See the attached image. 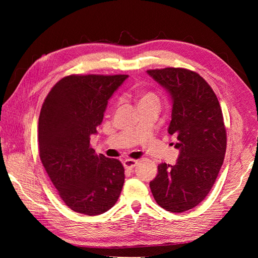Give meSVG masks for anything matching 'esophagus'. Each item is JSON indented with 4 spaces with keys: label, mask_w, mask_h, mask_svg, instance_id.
Segmentation results:
<instances>
[{
    "label": "esophagus",
    "mask_w": 258,
    "mask_h": 258,
    "mask_svg": "<svg viewBox=\"0 0 258 258\" xmlns=\"http://www.w3.org/2000/svg\"><path fill=\"white\" fill-rule=\"evenodd\" d=\"M137 163H138V161L135 160V159H126L123 161V167L126 169L132 170L137 166Z\"/></svg>",
    "instance_id": "esophagus-1"
}]
</instances>
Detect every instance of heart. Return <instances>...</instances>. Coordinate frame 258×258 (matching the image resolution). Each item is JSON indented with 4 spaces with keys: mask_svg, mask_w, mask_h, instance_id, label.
<instances>
[{
    "mask_svg": "<svg viewBox=\"0 0 258 258\" xmlns=\"http://www.w3.org/2000/svg\"><path fill=\"white\" fill-rule=\"evenodd\" d=\"M136 101L139 107L148 103H158V98L151 91H138L136 92Z\"/></svg>",
    "mask_w": 258,
    "mask_h": 258,
    "instance_id": "heart-1",
    "label": "heart"
}]
</instances>
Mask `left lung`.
<instances>
[{"mask_svg": "<svg viewBox=\"0 0 258 258\" xmlns=\"http://www.w3.org/2000/svg\"><path fill=\"white\" fill-rule=\"evenodd\" d=\"M147 74L169 93L168 132L176 137L174 147L179 151L174 166L160 163L150 187L161 208L182 213L208 196L220 172L227 143L223 113L214 91L198 73L166 68Z\"/></svg>", "mask_w": 258, "mask_h": 258, "instance_id": "1", "label": "left lung"}]
</instances>
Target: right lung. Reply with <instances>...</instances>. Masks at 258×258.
Returning <instances> with one entry per match:
<instances>
[{
  "label": "right lung",
  "instance_id": "1",
  "mask_svg": "<svg viewBox=\"0 0 258 258\" xmlns=\"http://www.w3.org/2000/svg\"><path fill=\"white\" fill-rule=\"evenodd\" d=\"M128 75H70L46 97L38 118L43 166L64 204L99 215L119 198L124 182L117 159L96 155L90 137L103 120L107 102Z\"/></svg>",
  "mask_w": 258,
  "mask_h": 258
}]
</instances>
